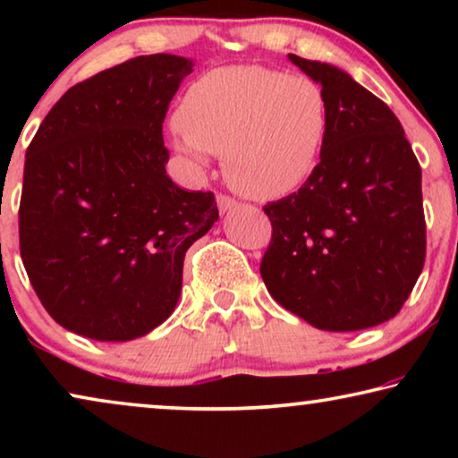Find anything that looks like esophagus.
<instances>
[{
	"instance_id": "34e87169",
	"label": "esophagus",
	"mask_w": 458,
	"mask_h": 458,
	"mask_svg": "<svg viewBox=\"0 0 458 458\" xmlns=\"http://www.w3.org/2000/svg\"><path fill=\"white\" fill-rule=\"evenodd\" d=\"M216 204H218V210L221 212H229V210H233L235 206H237V202L233 198H229V196H216Z\"/></svg>"
}]
</instances>
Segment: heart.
<instances>
[{"label":"heart","mask_w":458,"mask_h":458,"mask_svg":"<svg viewBox=\"0 0 458 458\" xmlns=\"http://www.w3.org/2000/svg\"><path fill=\"white\" fill-rule=\"evenodd\" d=\"M173 148L196 168L225 154V174L250 198H281L315 174L329 99L315 79L265 66H225L187 87Z\"/></svg>","instance_id":"b5f03b06"}]
</instances>
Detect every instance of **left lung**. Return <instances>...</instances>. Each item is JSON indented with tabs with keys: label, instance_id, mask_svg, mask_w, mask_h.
<instances>
[{
	"label": "left lung",
	"instance_id": "8db88e82",
	"mask_svg": "<svg viewBox=\"0 0 458 458\" xmlns=\"http://www.w3.org/2000/svg\"><path fill=\"white\" fill-rule=\"evenodd\" d=\"M329 99V133L306 185L265 206L267 290L325 331L390 321L425 262L421 166L396 114L348 72L287 55Z\"/></svg>",
	"mask_w": 458,
	"mask_h": 458
}]
</instances>
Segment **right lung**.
Returning a JSON list of instances; mask_svg holds the SVG:
<instances>
[{"instance_id":"1","label":"right lung","mask_w":458,"mask_h":458,"mask_svg":"<svg viewBox=\"0 0 458 458\" xmlns=\"http://www.w3.org/2000/svg\"><path fill=\"white\" fill-rule=\"evenodd\" d=\"M193 62L127 60L71 87L27 149L21 256L62 327L98 342L141 337L173 315L190 246L218 221L212 191L166 174L168 104Z\"/></svg>"}]
</instances>
